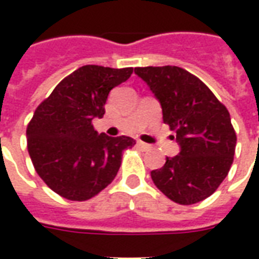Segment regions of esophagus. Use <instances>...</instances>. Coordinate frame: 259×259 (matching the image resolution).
<instances>
[{
	"label": "esophagus",
	"instance_id": "esophagus-1",
	"mask_svg": "<svg viewBox=\"0 0 259 259\" xmlns=\"http://www.w3.org/2000/svg\"><path fill=\"white\" fill-rule=\"evenodd\" d=\"M137 147H139V148H141L143 151H150V150L152 148L150 144H147V143H143V141H139V143H137Z\"/></svg>",
	"mask_w": 259,
	"mask_h": 259
}]
</instances>
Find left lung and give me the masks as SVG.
Wrapping results in <instances>:
<instances>
[{"label": "left lung", "instance_id": "8db88e82", "mask_svg": "<svg viewBox=\"0 0 259 259\" xmlns=\"http://www.w3.org/2000/svg\"><path fill=\"white\" fill-rule=\"evenodd\" d=\"M162 107L163 123L176 132L180 152L166 158L151 179L169 200L191 205L213 194L233 163L236 132L228 108L197 76L179 66L135 68Z\"/></svg>", "mask_w": 259, "mask_h": 259}]
</instances>
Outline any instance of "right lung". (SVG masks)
<instances>
[{
    "instance_id": "right-lung-1",
    "label": "right lung",
    "mask_w": 259,
    "mask_h": 259,
    "mask_svg": "<svg viewBox=\"0 0 259 259\" xmlns=\"http://www.w3.org/2000/svg\"><path fill=\"white\" fill-rule=\"evenodd\" d=\"M133 68L84 65L61 80L37 107L27 124V150L42 182L70 201H85L115 179L124 150L136 141L126 136L98 135L93 119L105 113L108 94L129 79Z\"/></svg>"
}]
</instances>
